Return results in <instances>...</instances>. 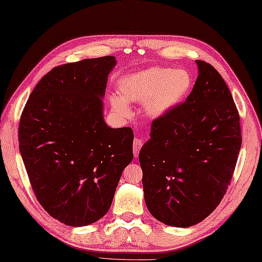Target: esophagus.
<instances>
[{"instance_id": "1", "label": "esophagus", "mask_w": 262, "mask_h": 262, "mask_svg": "<svg viewBox=\"0 0 262 262\" xmlns=\"http://www.w3.org/2000/svg\"><path fill=\"white\" fill-rule=\"evenodd\" d=\"M142 145H143L142 139L135 138V140H133V155H135V158H138L139 151L142 148Z\"/></svg>"}]
</instances>
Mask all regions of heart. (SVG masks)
Returning <instances> with one entry per match:
<instances>
[{"instance_id":"obj_1","label":"heart","mask_w":262,"mask_h":262,"mask_svg":"<svg viewBox=\"0 0 262 262\" xmlns=\"http://www.w3.org/2000/svg\"><path fill=\"white\" fill-rule=\"evenodd\" d=\"M192 78L184 70L151 68L126 75L118 82L119 95L110 98L112 109L119 116L131 114L127 102H143L148 116L158 118L173 109L187 97Z\"/></svg>"}]
</instances>
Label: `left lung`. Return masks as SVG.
<instances>
[{
  "label": "left lung",
  "mask_w": 262,
  "mask_h": 262,
  "mask_svg": "<svg viewBox=\"0 0 262 262\" xmlns=\"http://www.w3.org/2000/svg\"><path fill=\"white\" fill-rule=\"evenodd\" d=\"M187 100L152 122L139 153L144 200L164 225L191 227L214 211L230 184L241 148L240 117L225 80L196 60Z\"/></svg>",
  "instance_id": "left-lung-1"
}]
</instances>
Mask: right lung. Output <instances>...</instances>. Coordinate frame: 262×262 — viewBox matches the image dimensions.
I'll return each mask as SVG.
<instances>
[{"label": "right lung", "instance_id": "1", "mask_svg": "<svg viewBox=\"0 0 262 262\" xmlns=\"http://www.w3.org/2000/svg\"><path fill=\"white\" fill-rule=\"evenodd\" d=\"M114 56L55 67L35 85L21 114L18 146L37 201L71 227L98 221L110 209L133 159V131L102 116Z\"/></svg>", "mask_w": 262, "mask_h": 262}]
</instances>
